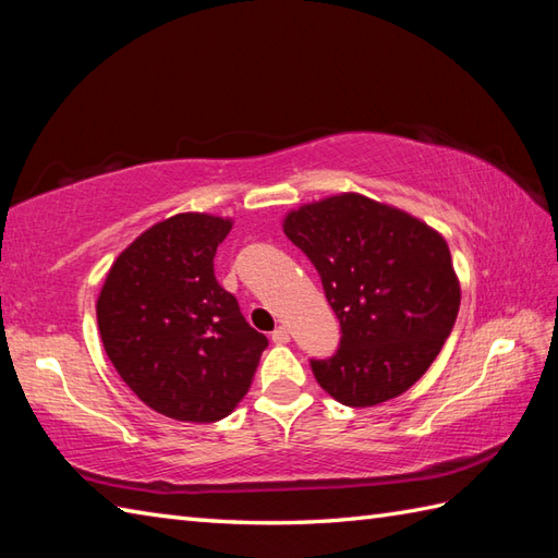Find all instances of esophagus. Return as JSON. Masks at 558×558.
<instances>
[{"label":"esophagus","instance_id":"esophagus-1","mask_svg":"<svg viewBox=\"0 0 558 558\" xmlns=\"http://www.w3.org/2000/svg\"><path fill=\"white\" fill-rule=\"evenodd\" d=\"M270 340L276 342V345H288V342H290V330H288L286 326H278V328L270 333Z\"/></svg>","mask_w":558,"mask_h":558}]
</instances>
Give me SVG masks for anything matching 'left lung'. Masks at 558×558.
I'll return each instance as SVG.
<instances>
[{
    "instance_id": "8db88e82",
    "label": "left lung",
    "mask_w": 558,
    "mask_h": 558,
    "mask_svg": "<svg viewBox=\"0 0 558 558\" xmlns=\"http://www.w3.org/2000/svg\"><path fill=\"white\" fill-rule=\"evenodd\" d=\"M340 318V348L312 372L342 405L398 398L429 369L460 310L448 244L420 218L362 194L312 201L282 218Z\"/></svg>"
}]
</instances>
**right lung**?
I'll return each mask as SVG.
<instances>
[{
	"mask_svg": "<svg viewBox=\"0 0 558 558\" xmlns=\"http://www.w3.org/2000/svg\"><path fill=\"white\" fill-rule=\"evenodd\" d=\"M232 218L177 213L141 232L102 282L96 314L122 381L165 417L218 422L236 408L268 340L213 272Z\"/></svg>",
	"mask_w": 558,
	"mask_h": 558,
	"instance_id": "add662e5",
	"label": "right lung"
}]
</instances>
